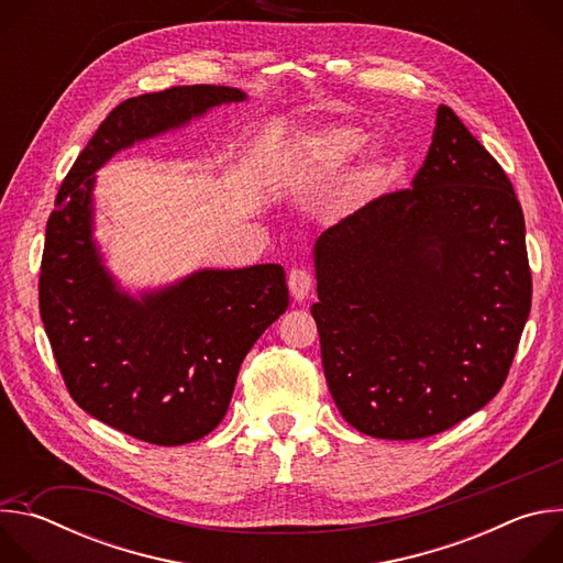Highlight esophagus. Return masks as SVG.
Instances as JSON below:
<instances>
[{
  "mask_svg": "<svg viewBox=\"0 0 563 563\" xmlns=\"http://www.w3.org/2000/svg\"><path fill=\"white\" fill-rule=\"evenodd\" d=\"M311 274L305 269V267H294L289 272V278H287V285H289V291L294 296V300H305L311 291Z\"/></svg>",
  "mask_w": 563,
  "mask_h": 563,
  "instance_id": "34e87169",
  "label": "esophagus"
}]
</instances>
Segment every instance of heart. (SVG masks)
Segmentation results:
<instances>
[{
	"instance_id": "heart-1",
	"label": "heart",
	"mask_w": 563,
	"mask_h": 563,
	"mask_svg": "<svg viewBox=\"0 0 563 563\" xmlns=\"http://www.w3.org/2000/svg\"><path fill=\"white\" fill-rule=\"evenodd\" d=\"M363 140L365 135L356 126H347V124L323 126L307 133L300 140V157L305 163L318 165V167H341L350 157H354ZM369 159H372V169H378L383 163V153L378 148H372Z\"/></svg>"
}]
</instances>
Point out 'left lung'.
<instances>
[{
    "instance_id": "obj_1",
    "label": "left lung",
    "mask_w": 563,
    "mask_h": 563,
    "mask_svg": "<svg viewBox=\"0 0 563 563\" xmlns=\"http://www.w3.org/2000/svg\"><path fill=\"white\" fill-rule=\"evenodd\" d=\"M313 256L320 356L352 428L426 439L504 387L532 300L526 222L506 172L450 107L412 187L339 220Z\"/></svg>"
}]
</instances>
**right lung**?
Listing matches in <instances>:
<instances>
[{
    "label": "right lung",
    "mask_w": 563,
    "mask_h": 563,
    "mask_svg": "<svg viewBox=\"0 0 563 563\" xmlns=\"http://www.w3.org/2000/svg\"><path fill=\"white\" fill-rule=\"evenodd\" d=\"M229 87H172L120 102L66 174L46 222L40 313L75 404L153 445L202 439L227 415L238 369L287 309L280 265L198 272L135 300L104 272L91 240L96 172L135 140L224 102Z\"/></svg>",
    "instance_id": "add662e5"
}]
</instances>
